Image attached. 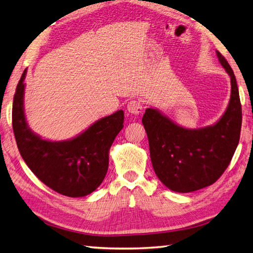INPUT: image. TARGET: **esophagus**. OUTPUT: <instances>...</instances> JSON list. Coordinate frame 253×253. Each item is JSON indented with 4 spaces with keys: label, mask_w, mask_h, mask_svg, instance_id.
Here are the masks:
<instances>
[{
    "label": "esophagus",
    "mask_w": 253,
    "mask_h": 253,
    "mask_svg": "<svg viewBox=\"0 0 253 253\" xmlns=\"http://www.w3.org/2000/svg\"><path fill=\"white\" fill-rule=\"evenodd\" d=\"M127 111L129 114L131 115H139L141 114L142 112V105L140 103V100H137V99H134L131 100V102L128 103L127 105Z\"/></svg>",
    "instance_id": "1"
}]
</instances>
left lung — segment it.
<instances>
[{
  "mask_svg": "<svg viewBox=\"0 0 253 253\" xmlns=\"http://www.w3.org/2000/svg\"><path fill=\"white\" fill-rule=\"evenodd\" d=\"M217 56L231 79V95L214 125L188 129L156 108H147L141 119L154 170L172 191L186 194L212 185L229 166L240 139L242 112L236 76L218 50Z\"/></svg>",
  "mask_w": 253,
  "mask_h": 253,
  "instance_id": "8db88e82",
  "label": "left lung"
}]
</instances>
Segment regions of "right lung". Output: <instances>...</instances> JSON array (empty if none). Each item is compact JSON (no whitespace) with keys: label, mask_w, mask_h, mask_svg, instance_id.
Masks as SVG:
<instances>
[{"label":"right lung","mask_w":253,"mask_h":253,"mask_svg":"<svg viewBox=\"0 0 253 253\" xmlns=\"http://www.w3.org/2000/svg\"><path fill=\"white\" fill-rule=\"evenodd\" d=\"M25 75L26 70L16 86L12 109L13 131L22 158L41 181L58 194L73 198L91 194L107 173L109 149L124 127V112L99 119L72 139H43L26 123Z\"/></svg>","instance_id":"obj_1"}]
</instances>
